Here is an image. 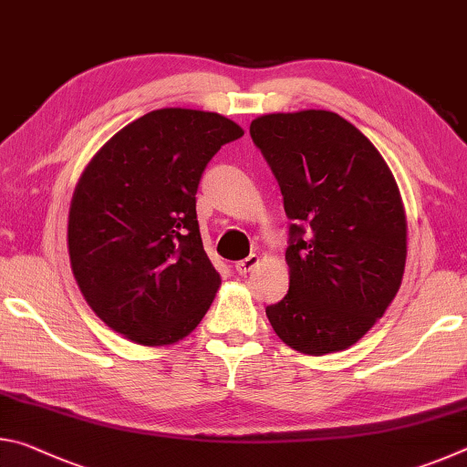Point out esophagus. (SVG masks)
Returning a JSON list of instances; mask_svg holds the SVG:
<instances>
[{
	"label": "esophagus",
	"instance_id": "esophagus-1",
	"mask_svg": "<svg viewBox=\"0 0 467 467\" xmlns=\"http://www.w3.org/2000/svg\"><path fill=\"white\" fill-rule=\"evenodd\" d=\"M257 264H259V257L255 255V253H251L249 257H244V259H241V262L234 264V270H236V274L244 275V274H249Z\"/></svg>",
	"mask_w": 467,
	"mask_h": 467
}]
</instances>
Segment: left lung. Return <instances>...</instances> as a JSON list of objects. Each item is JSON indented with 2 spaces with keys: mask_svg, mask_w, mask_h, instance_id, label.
Returning <instances> with one entry per match:
<instances>
[{
  "mask_svg": "<svg viewBox=\"0 0 467 467\" xmlns=\"http://www.w3.org/2000/svg\"><path fill=\"white\" fill-rule=\"evenodd\" d=\"M290 224L288 295L265 306L284 344L311 357L357 344L383 317L406 267V212L368 138L331 110L251 121Z\"/></svg>",
  "mask_w": 467,
  "mask_h": 467,
  "instance_id": "left-lung-1",
  "label": "left lung"
}]
</instances>
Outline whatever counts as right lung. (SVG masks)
<instances>
[{
  "mask_svg": "<svg viewBox=\"0 0 467 467\" xmlns=\"http://www.w3.org/2000/svg\"><path fill=\"white\" fill-rule=\"evenodd\" d=\"M195 109H158L117 131L84 169L69 205L74 278L107 326L141 346L192 334L220 288L195 214L202 172L243 136Z\"/></svg>",
  "mask_w": 467,
  "mask_h": 467,
  "instance_id": "add662e5",
  "label": "right lung"
}]
</instances>
